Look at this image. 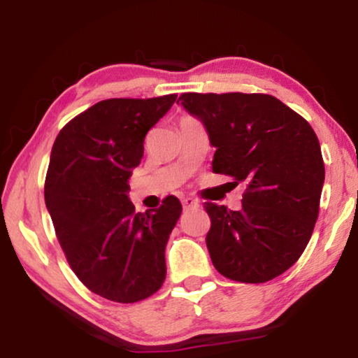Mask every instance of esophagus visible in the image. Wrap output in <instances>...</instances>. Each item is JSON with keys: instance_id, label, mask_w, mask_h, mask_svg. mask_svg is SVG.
<instances>
[{"instance_id": "obj_1", "label": "esophagus", "mask_w": 358, "mask_h": 358, "mask_svg": "<svg viewBox=\"0 0 358 358\" xmlns=\"http://www.w3.org/2000/svg\"><path fill=\"white\" fill-rule=\"evenodd\" d=\"M182 205H184V208L187 210V208L199 207V202H197V200H195L194 197H184V199H182Z\"/></svg>"}]
</instances>
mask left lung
I'll list each match as a JSON object with an SVG mask.
<instances>
[{"instance_id": "1", "label": "left lung", "mask_w": 358, "mask_h": 358, "mask_svg": "<svg viewBox=\"0 0 358 358\" xmlns=\"http://www.w3.org/2000/svg\"><path fill=\"white\" fill-rule=\"evenodd\" d=\"M217 151L212 169L246 182L243 208L205 202L207 248L223 277L264 283L305 251L320 213L324 161L311 125L271 94L184 92Z\"/></svg>"}]
</instances>
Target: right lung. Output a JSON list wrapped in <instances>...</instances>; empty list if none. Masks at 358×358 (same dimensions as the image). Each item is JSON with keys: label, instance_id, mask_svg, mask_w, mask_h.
Segmentation results:
<instances>
[{"label": "right lung", "instance_id": "obj_1", "mask_svg": "<svg viewBox=\"0 0 358 358\" xmlns=\"http://www.w3.org/2000/svg\"><path fill=\"white\" fill-rule=\"evenodd\" d=\"M176 99L101 101L68 122L53 143L43 192L58 243L83 285L106 300L141 301L166 278L179 199L168 195L159 208L136 213L127 192L146 134Z\"/></svg>", "mask_w": 358, "mask_h": 358}]
</instances>
